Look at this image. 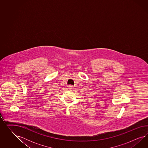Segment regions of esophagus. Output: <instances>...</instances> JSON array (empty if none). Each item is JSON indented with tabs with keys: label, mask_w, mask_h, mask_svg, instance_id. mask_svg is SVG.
Masks as SVG:
<instances>
[{
	"label": "esophagus",
	"mask_w": 148,
	"mask_h": 148,
	"mask_svg": "<svg viewBox=\"0 0 148 148\" xmlns=\"http://www.w3.org/2000/svg\"><path fill=\"white\" fill-rule=\"evenodd\" d=\"M68 88H69V90H73V86L72 85L68 86Z\"/></svg>",
	"instance_id": "obj_1"
}]
</instances>
